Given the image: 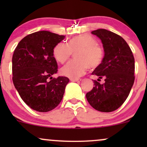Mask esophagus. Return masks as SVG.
<instances>
[{"label": "esophagus", "mask_w": 147, "mask_h": 147, "mask_svg": "<svg viewBox=\"0 0 147 147\" xmlns=\"http://www.w3.org/2000/svg\"><path fill=\"white\" fill-rule=\"evenodd\" d=\"M70 80L74 82H79L81 81V79H70Z\"/></svg>", "instance_id": "1"}]
</instances>
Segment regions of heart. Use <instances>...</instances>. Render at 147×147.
<instances>
[{
    "label": "heart",
    "mask_w": 147,
    "mask_h": 147,
    "mask_svg": "<svg viewBox=\"0 0 147 147\" xmlns=\"http://www.w3.org/2000/svg\"><path fill=\"white\" fill-rule=\"evenodd\" d=\"M75 60L70 61L61 69V74L75 79L84 75L88 68L94 70L99 68L104 59V50L97 43L94 37L86 34L73 36L68 43L59 42L52 49L54 59L63 63L75 52Z\"/></svg>",
    "instance_id": "heart-1"
}]
</instances>
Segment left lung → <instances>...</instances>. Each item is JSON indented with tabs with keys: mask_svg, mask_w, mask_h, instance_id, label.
I'll list each match as a JSON object with an SVG mask.
<instances>
[{
	"mask_svg": "<svg viewBox=\"0 0 147 147\" xmlns=\"http://www.w3.org/2000/svg\"><path fill=\"white\" fill-rule=\"evenodd\" d=\"M92 34L100 38L105 53L102 65L92 75L104 78L105 82L101 84L94 80L95 86L86 97L95 110L112 112L125 102L134 83V57L128 43L117 34L105 29Z\"/></svg>",
	"mask_w": 147,
	"mask_h": 147,
	"instance_id": "8db88e82",
	"label": "left lung"
}]
</instances>
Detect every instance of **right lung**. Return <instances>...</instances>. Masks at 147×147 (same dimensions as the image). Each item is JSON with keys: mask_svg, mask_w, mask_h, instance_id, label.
<instances>
[{"mask_svg": "<svg viewBox=\"0 0 147 147\" xmlns=\"http://www.w3.org/2000/svg\"><path fill=\"white\" fill-rule=\"evenodd\" d=\"M65 36L38 31L25 36L12 57V80L23 102L33 110L48 112L61 102L66 77L52 78L58 65L52 49Z\"/></svg>", "mask_w": 147, "mask_h": 147, "instance_id": "1", "label": "right lung"}]
</instances>
